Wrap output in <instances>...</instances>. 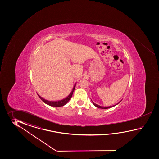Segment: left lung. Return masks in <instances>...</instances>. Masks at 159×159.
Wrapping results in <instances>:
<instances>
[{
  "label": "left lung",
  "mask_w": 159,
  "mask_h": 159,
  "mask_svg": "<svg viewBox=\"0 0 159 159\" xmlns=\"http://www.w3.org/2000/svg\"><path fill=\"white\" fill-rule=\"evenodd\" d=\"M93 102V105H94L95 106H96V107H98V108H102V109H107V108H111V107H113V106H115L116 105H114V106H108V107H103V106H99V105L95 104V103H94L93 102Z\"/></svg>",
  "instance_id": "1"
}]
</instances>
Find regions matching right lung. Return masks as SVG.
I'll return each instance as SVG.
<instances>
[{"label": "right lung", "instance_id": "add662e5", "mask_svg": "<svg viewBox=\"0 0 159 159\" xmlns=\"http://www.w3.org/2000/svg\"><path fill=\"white\" fill-rule=\"evenodd\" d=\"M75 86H74V88L73 89L71 93H70V94L66 98H65L64 99L61 100V101H48L47 100L44 99V98L41 97L40 95H39V97H40L41 99L45 103L49 105V106H53V107H61V106H63L66 105L69 102V101L70 99V98L72 97L73 93V91L75 90Z\"/></svg>", "mask_w": 159, "mask_h": 159}]
</instances>
